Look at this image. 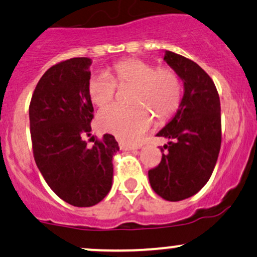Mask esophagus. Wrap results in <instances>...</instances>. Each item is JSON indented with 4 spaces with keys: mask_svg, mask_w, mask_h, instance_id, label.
<instances>
[{
    "mask_svg": "<svg viewBox=\"0 0 257 257\" xmlns=\"http://www.w3.org/2000/svg\"><path fill=\"white\" fill-rule=\"evenodd\" d=\"M142 145H133V144H125V143H119V148L122 150H137V149H140Z\"/></svg>",
    "mask_w": 257,
    "mask_h": 257,
    "instance_id": "esophagus-1",
    "label": "esophagus"
}]
</instances>
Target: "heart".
<instances>
[{"instance_id": "b5f03b06", "label": "heart", "mask_w": 257, "mask_h": 257, "mask_svg": "<svg viewBox=\"0 0 257 257\" xmlns=\"http://www.w3.org/2000/svg\"><path fill=\"white\" fill-rule=\"evenodd\" d=\"M117 86H134L131 108L108 106L97 114L101 131L123 142L139 140L154 123V114L166 122L179 109L183 100L182 80L171 67H157L137 58L115 62L108 74H95L87 83L90 101L103 107L113 101Z\"/></svg>"}]
</instances>
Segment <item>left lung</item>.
Returning <instances> with one entry per match:
<instances>
[{
    "label": "left lung",
    "instance_id": "left-lung-1",
    "mask_svg": "<svg viewBox=\"0 0 257 257\" xmlns=\"http://www.w3.org/2000/svg\"><path fill=\"white\" fill-rule=\"evenodd\" d=\"M165 61L184 81V96L173 119L157 133L170 143L161 148L159 166L149 171L151 188L167 201L195 195L210 179L222 142L221 102L216 85L199 64L166 51Z\"/></svg>",
    "mask_w": 257,
    "mask_h": 257
}]
</instances>
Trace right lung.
<instances>
[{
	"mask_svg": "<svg viewBox=\"0 0 257 257\" xmlns=\"http://www.w3.org/2000/svg\"><path fill=\"white\" fill-rule=\"evenodd\" d=\"M91 60L75 57L49 68L29 105L36 166L53 193L77 207L98 204L112 187V157L119 150L111 134L89 148L94 107L87 95Z\"/></svg>",
	"mask_w": 257,
	"mask_h": 257,
	"instance_id": "1",
	"label": "right lung"
}]
</instances>
